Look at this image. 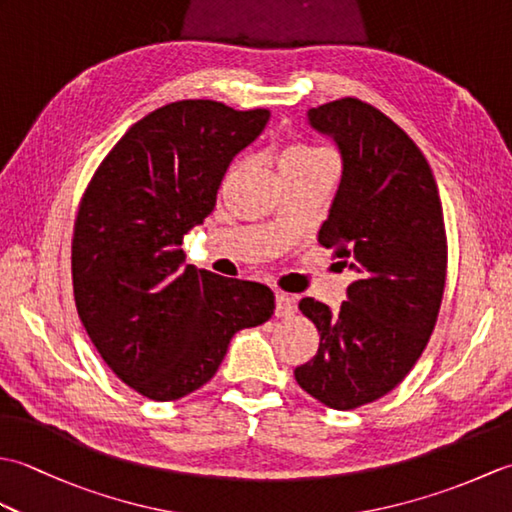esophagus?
Instances as JSON below:
<instances>
[{"mask_svg":"<svg viewBox=\"0 0 512 512\" xmlns=\"http://www.w3.org/2000/svg\"><path fill=\"white\" fill-rule=\"evenodd\" d=\"M295 310H297V301L290 295L279 292L275 297V317H290V314H295Z\"/></svg>","mask_w":512,"mask_h":512,"instance_id":"1","label":"esophagus"}]
</instances>
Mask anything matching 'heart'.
<instances>
[{"mask_svg":"<svg viewBox=\"0 0 512 512\" xmlns=\"http://www.w3.org/2000/svg\"><path fill=\"white\" fill-rule=\"evenodd\" d=\"M317 154H323V151L314 149V147H306V145H295L284 151V156H281V160L286 158H308V156H317Z\"/></svg>","mask_w":512,"mask_h":512,"instance_id":"obj_1","label":"heart"}]
</instances>
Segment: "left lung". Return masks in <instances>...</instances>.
Here are the masks:
<instances>
[{"instance_id": "left-lung-1", "label": "left lung", "mask_w": 512, "mask_h": 512, "mask_svg": "<svg viewBox=\"0 0 512 512\" xmlns=\"http://www.w3.org/2000/svg\"><path fill=\"white\" fill-rule=\"evenodd\" d=\"M308 123L343 160L319 244L356 279L339 312L299 301L321 341L295 378L325 407L347 411L394 389L427 347L447 279V233L429 162L389 116L341 99L312 107Z\"/></svg>"}]
</instances>
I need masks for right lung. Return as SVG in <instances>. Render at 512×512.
<instances>
[{"label": "right lung", "instance_id": "obj_1", "mask_svg": "<svg viewBox=\"0 0 512 512\" xmlns=\"http://www.w3.org/2000/svg\"><path fill=\"white\" fill-rule=\"evenodd\" d=\"M268 118L217 101L169 103L127 129L83 193L72 237L76 312L112 372L149 400L209 383L235 332L273 317L268 286L184 266L180 248Z\"/></svg>", "mask_w": 512, "mask_h": 512}]
</instances>
